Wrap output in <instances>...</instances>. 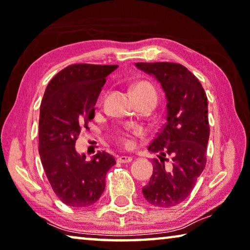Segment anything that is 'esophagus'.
<instances>
[{
	"mask_svg": "<svg viewBox=\"0 0 250 250\" xmlns=\"http://www.w3.org/2000/svg\"><path fill=\"white\" fill-rule=\"evenodd\" d=\"M132 160H133L132 156H125V155H122L117 159V161L120 163H129Z\"/></svg>",
	"mask_w": 250,
	"mask_h": 250,
	"instance_id": "34e87169",
	"label": "esophagus"
}]
</instances>
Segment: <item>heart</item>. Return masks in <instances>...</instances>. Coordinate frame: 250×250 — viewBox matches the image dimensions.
<instances>
[{
    "label": "heart",
    "mask_w": 250,
    "mask_h": 250,
    "mask_svg": "<svg viewBox=\"0 0 250 250\" xmlns=\"http://www.w3.org/2000/svg\"><path fill=\"white\" fill-rule=\"evenodd\" d=\"M133 94L138 104H153L156 105L159 101V93H157L156 88L152 85L151 83L142 82L136 83L133 86ZM145 135V129L140 126L136 127H128L122 130H118L116 134V138L121 146L125 149H133L136 146L137 138L143 137Z\"/></svg>",
    "instance_id": "heart-1"
}]
</instances>
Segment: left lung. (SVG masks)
<instances>
[{"mask_svg": "<svg viewBox=\"0 0 250 250\" xmlns=\"http://www.w3.org/2000/svg\"><path fill=\"white\" fill-rule=\"evenodd\" d=\"M159 80L167 99V123L151 144L153 174L143 191L153 206L170 208L189 197L207 164L208 98L199 79L175 62H136ZM170 162L165 166V161Z\"/></svg>", "mask_w": 250, "mask_h": 250, "instance_id": "obj_1", "label": "left lung"}]
</instances>
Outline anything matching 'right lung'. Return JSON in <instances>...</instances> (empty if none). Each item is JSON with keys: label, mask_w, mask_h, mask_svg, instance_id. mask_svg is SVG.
Wrapping results in <instances>:
<instances>
[{"label": "right lung", "mask_w": 250, "mask_h": 250, "mask_svg": "<svg viewBox=\"0 0 250 250\" xmlns=\"http://www.w3.org/2000/svg\"><path fill=\"white\" fill-rule=\"evenodd\" d=\"M117 64L75 63L50 80L40 106L39 153L53 192L64 205H94L106 186L114 156L98 151L87 162L76 152L82 129L95 116V105L106 78Z\"/></svg>", "instance_id": "1"}]
</instances>
